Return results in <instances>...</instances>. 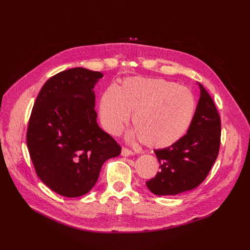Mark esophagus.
Listing matches in <instances>:
<instances>
[{"instance_id": "obj_1", "label": "esophagus", "mask_w": 250, "mask_h": 250, "mask_svg": "<svg viewBox=\"0 0 250 250\" xmlns=\"http://www.w3.org/2000/svg\"><path fill=\"white\" fill-rule=\"evenodd\" d=\"M134 152L132 150H129L127 148H123L122 149V156H125V157H127V156H130L133 155Z\"/></svg>"}]
</instances>
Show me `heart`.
Returning a JSON list of instances; mask_svg holds the SVG:
<instances>
[{
	"label": "heart",
	"instance_id": "obj_1",
	"mask_svg": "<svg viewBox=\"0 0 250 250\" xmlns=\"http://www.w3.org/2000/svg\"><path fill=\"white\" fill-rule=\"evenodd\" d=\"M196 111L192 92L164 79L130 77L121 86H109L99 103L102 126L118 136L129 121L136 128L133 138L148 148L164 149L174 145L187 134Z\"/></svg>",
	"mask_w": 250,
	"mask_h": 250
}]
</instances>
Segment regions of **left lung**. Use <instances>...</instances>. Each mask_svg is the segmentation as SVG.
<instances>
[{
    "mask_svg": "<svg viewBox=\"0 0 250 250\" xmlns=\"http://www.w3.org/2000/svg\"><path fill=\"white\" fill-rule=\"evenodd\" d=\"M199 86L201 96L188 134L172 146L155 150L160 171L146 186L156 195H175L199 187L218 157L220 115L208 91Z\"/></svg>",
    "mask_w": 250,
    "mask_h": 250,
    "instance_id": "1",
    "label": "left lung"
}]
</instances>
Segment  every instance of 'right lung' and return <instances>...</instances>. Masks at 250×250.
<instances>
[{
    "instance_id": "1",
    "label": "right lung",
    "mask_w": 250,
    "mask_h": 250,
    "mask_svg": "<svg viewBox=\"0 0 250 250\" xmlns=\"http://www.w3.org/2000/svg\"><path fill=\"white\" fill-rule=\"evenodd\" d=\"M102 77L84 68L52 76L39 92L29 118L26 139L36 174L67 198L89 192L103 163L122 151L96 121L93 88Z\"/></svg>"
}]
</instances>
